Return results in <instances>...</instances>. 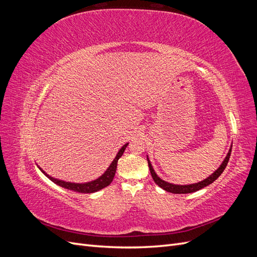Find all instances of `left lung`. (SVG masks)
<instances>
[{
    "label": "left lung",
    "mask_w": 257,
    "mask_h": 257,
    "mask_svg": "<svg viewBox=\"0 0 257 257\" xmlns=\"http://www.w3.org/2000/svg\"><path fill=\"white\" fill-rule=\"evenodd\" d=\"M230 152H231V148L229 149V151H228V153L226 155V158L224 159L223 163L220 165V167L217 168L212 175H210L208 178L205 179V180L200 181L198 183L185 184V185L173 184V183H169V182H166L164 180H162V179L157 174H155L154 169H153L151 163L149 161V158L147 157V160H148V165H149V169H150V173H151V176L153 178V180H154L155 183H157L160 186V188H162L163 190H165L166 192H170V193H174V194H188V193H193V192H196L198 190H201L203 188H205V186L211 184L213 181H215L216 179L219 178L221 176V174L224 172V169L226 168L227 163H228L229 158H230Z\"/></svg>",
    "instance_id": "left-lung-1"
}]
</instances>
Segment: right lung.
<instances>
[{"instance_id": "1", "label": "right lung", "mask_w": 257, "mask_h": 257, "mask_svg": "<svg viewBox=\"0 0 257 257\" xmlns=\"http://www.w3.org/2000/svg\"><path fill=\"white\" fill-rule=\"evenodd\" d=\"M127 145L128 144L124 145L121 148V149L119 150V152L116 153L114 160L112 161V163L109 165V167L107 168L106 172L102 176H100L99 178L95 179V180H93V181H90V182L73 183V182L62 181V180H59V179L50 177L49 175L46 174L42 168H40V169L42 170V173L46 177L49 178L52 182H54L56 184L62 186V188L67 189V190H71V191H74V192H79V193H94V192H97L99 190L106 188V186H108L112 182L114 174H115V170H116V165H118V160L122 157V154H123L124 150H125V148L127 147Z\"/></svg>"}]
</instances>
